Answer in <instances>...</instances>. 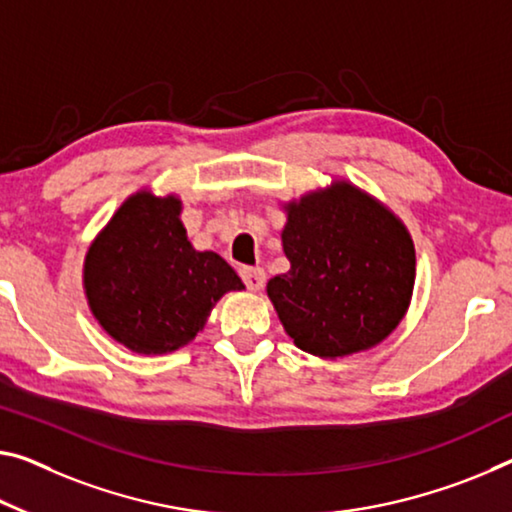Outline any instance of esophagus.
Returning <instances> with one entry per match:
<instances>
[{
    "instance_id": "esophagus-1",
    "label": "esophagus",
    "mask_w": 512,
    "mask_h": 512,
    "mask_svg": "<svg viewBox=\"0 0 512 512\" xmlns=\"http://www.w3.org/2000/svg\"><path fill=\"white\" fill-rule=\"evenodd\" d=\"M240 277H242V281H245V286L249 290H254V293H258V290L265 286V270H263V267H242Z\"/></svg>"
}]
</instances>
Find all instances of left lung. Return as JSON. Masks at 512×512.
<instances>
[{"instance_id": "obj_1", "label": "left lung", "mask_w": 512, "mask_h": 512, "mask_svg": "<svg viewBox=\"0 0 512 512\" xmlns=\"http://www.w3.org/2000/svg\"><path fill=\"white\" fill-rule=\"evenodd\" d=\"M281 231L290 270L267 281L286 334L309 355L348 357L405 318L416 277L412 235L348 180L290 201Z\"/></svg>"}]
</instances>
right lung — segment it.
<instances>
[{
    "instance_id": "add662e5",
    "label": "right lung",
    "mask_w": 512,
    "mask_h": 512,
    "mask_svg": "<svg viewBox=\"0 0 512 512\" xmlns=\"http://www.w3.org/2000/svg\"><path fill=\"white\" fill-rule=\"evenodd\" d=\"M176 194L139 190L121 203L84 258L93 318L137 355H167L201 332L224 293L242 290L215 251H196Z\"/></svg>"
}]
</instances>
